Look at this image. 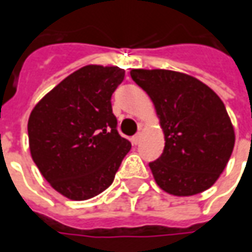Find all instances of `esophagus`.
I'll use <instances>...</instances> for the list:
<instances>
[{"label":"esophagus","mask_w":252,"mask_h":252,"mask_svg":"<svg viewBox=\"0 0 252 252\" xmlns=\"http://www.w3.org/2000/svg\"><path fill=\"white\" fill-rule=\"evenodd\" d=\"M141 140V133H137V134H134L133 136V139H131V141H133V144H139Z\"/></svg>","instance_id":"obj_1"}]
</instances>
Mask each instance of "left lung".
<instances>
[{
    "label": "left lung",
    "instance_id": "1",
    "mask_svg": "<svg viewBox=\"0 0 252 252\" xmlns=\"http://www.w3.org/2000/svg\"><path fill=\"white\" fill-rule=\"evenodd\" d=\"M130 75L149 94L165 137L161 157L149 164L157 185L175 196L210 188L226 168L236 141L218 94L178 71L137 68Z\"/></svg>",
    "mask_w": 252,
    "mask_h": 252
}]
</instances>
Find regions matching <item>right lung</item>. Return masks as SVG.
<instances>
[{
    "label": "right lung",
    "mask_w": 252,
    "mask_h": 252,
    "mask_svg": "<svg viewBox=\"0 0 252 252\" xmlns=\"http://www.w3.org/2000/svg\"><path fill=\"white\" fill-rule=\"evenodd\" d=\"M123 78L119 67L85 65L31 112V156L44 179L65 198L87 200L99 195L130 150V141L118 133L111 103Z\"/></svg>",
    "instance_id": "obj_1"
}]
</instances>
